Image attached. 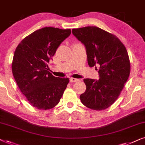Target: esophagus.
Returning <instances> with one entry per match:
<instances>
[{
    "mask_svg": "<svg viewBox=\"0 0 145 145\" xmlns=\"http://www.w3.org/2000/svg\"><path fill=\"white\" fill-rule=\"evenodd\" d=\"M78 80H79L78 79H76V78H70V82H76Z\"/></svg>",
    "mask_w": 145,
    "mask_h": 145,
    "instance_id": "34e87169",
    "label": "esophagus"
}]
</instances>
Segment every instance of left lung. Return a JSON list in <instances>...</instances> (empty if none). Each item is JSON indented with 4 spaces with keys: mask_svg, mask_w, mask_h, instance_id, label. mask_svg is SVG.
<instances>
[{
    "mask_svg": "<svg viewBox=\"0 0 145 145\" xmlns=\"http://www.w3.org/2000/svg\"><path fill=\"white\" fill-rule=\"evenodd\" d=\"M72 33L85 46L89 67L98 68L100 77L84 79L86 90L81 102L92 110H105L118 98L129 76L127 51L116 35L98 27L72 29Z\"/></svg>",
    "mask_w": 145,
    "mask_h": 145,
    "instance_id": "8db88e82",
    "label": "left lung"
}]
</instances>
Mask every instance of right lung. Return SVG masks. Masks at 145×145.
Here are the masks:
<instances>
[{
	"label": "right lung",
	"instance_id": "add662e5",
	"mask_svg": "<svg viewBox=\"0 0 145 145\" xmlns=\"http://www.w3.org/2000/svg\"><path fill=\"white\" fill-rule=\"evenodd\" d=\"M71 29L45 27L25 37L16 49L12 70L18 86L31 106L49 110L59 104L69 82L48 71L47 63Z\"/></svg>",
	"mask_w": 145,
	"mask_h": 145
}]
</instances>
